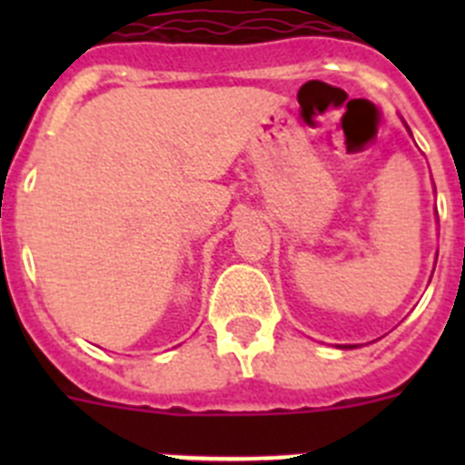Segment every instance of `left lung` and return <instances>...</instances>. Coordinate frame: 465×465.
<instances>
[{
  "instance_id": "obj_1",
  "label": "left lung",
  "mask_w": 465,
  "mask_h": 465,
  "mask_svg": "<svg viewBox=\"0 0 465 465\" xmlns=\"http://www.w3.org/2000/svg\"><path fill=\"white\" fill-rule=\"evenodd\" d=\"M342 349H351V344H344V347Z\"/></svg>"
}]
</instances>
